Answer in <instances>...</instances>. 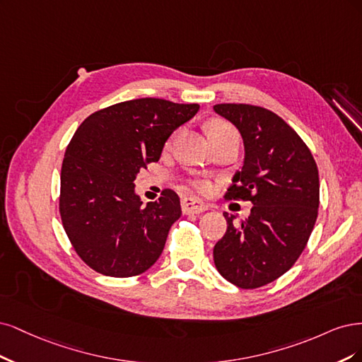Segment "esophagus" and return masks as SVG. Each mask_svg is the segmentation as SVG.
I'll use <instances>...</instances> for the list:
<instances>
[{
	"label": "esophagus",
	"instance_id": "esophagus-1",
	"mask_svg": "<svg viewBox=\"0 0 362 362\" xmlns=\"http://www.w3.org/2000/svg\"><path fill=\"white\" fill-rule=\"evenodd\" d=\"M204 211H207V204H204L202 200H198V198L188 197V198H185V200L182 202V212L185 215L202 214Z\"/></svg>",
	"mask_w": 362,
	"mask_h": 362
}]
</instances>
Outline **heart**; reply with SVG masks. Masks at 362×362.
Returning a JSON list of instances; mask_svg holds the SVG:
<instances>
[{
  "label": "heart",
  "instance_id": "heart-1",
  "mask_svg": "<svg viewBox=\"0 0 362 362\" xmlns=\"http://www.w3.org/2000/svg\"><path fill=\"white\" fill-rule=\"evenodd\" d=\"M206 132H207V136L211 141H215V139L227 136L230 134H238L235 127H233L227 120L216 119V117L211 119L206 123ZM189 185L198 191L207 189V183L203 179H191Z\"/></svg>",
  "mask_w": 362,
  "mask_h": 362
}]
</instances>
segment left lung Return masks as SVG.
I'll return each mask as SVG.
<instances>
[{
	"mask_svg": "<svg viewBox=\"0 0 362 362\" xmlns=\"http://www.w3.org/2000/svg\"><path fill=\"white\" fill-rule=\"evenodd\" d=\"M214 110L235 124L245 162L226 200L251 202L248 219L224 214L227 231L214 248L218 272L240 288H257L286 274L304 251L319 211V171L302 138L275 112L247 103Z\"/></svg>",
	"mask_w": 362,
	"mask_h": 362,
	"instance_id": "obj_1",
	"label": "left lung"
}]
</instances>
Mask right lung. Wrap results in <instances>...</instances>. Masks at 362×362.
<instances>
[{"label":"right lung","instance_id":"1","mask_svg":"<svg viewBox=\"0 0 362 362\" xmlns=\"http://www.w3.org/2000/svg\"><path fill=\"white\" fill-rule=\"evenodd\" d=\"M198 103L143 98L111 105L81 123L62 165V223L74 250L102 275L146 272L182 215L179 195L164 189L146 206L134 192L136 173L160 158L168 136Z\"/></svg>","mask_w":362,"mask_h":362}]
</instances>
